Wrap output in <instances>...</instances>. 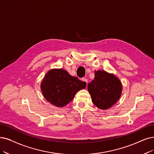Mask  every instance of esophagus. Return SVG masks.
I'll use <instances>...</instances> for the list:
<instances>
[{
	"label": "esophagus",
	"instance_id": "esophagus-1",
	"mask_svg": "<svg viewBox=\"0 0 154 154\" xmlns=\"http://www.w3.org/2000/svg\"><path fill=\"white\" fill-rule=\"evenodd\" d=\"M82 80L83 82H85V83H87V82H88V79H87V78H82Z\"/></svg>",
	"mask_w": 154,
	"mask_h": 154
}]
</instances>
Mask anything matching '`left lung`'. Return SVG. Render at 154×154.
Returning a JSON list of instances; mask_svg holds the SVG:
<instances>
[{
	"instance_id": "obj_1",
	"label": "left lung",
	"mask_w": 154,
	"mask_h": 154,
	"mask_svg": "<svg viewBox=\"0 0 154 154\" xmlns=\"http://www.w3.org/2000/svg\"><path fill=\"white\" fill-rule=\"evenodd\" d=\"M122 89L119 79L104 71H95L94 80L88 84L92 102L103 110L114 105L121 97Z\"/></svg>"
}]
</instances>
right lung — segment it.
<instances>
[{"instance_id":"add662e5","label":"right lung","mask_w":154,"mask_h":154,"mask_svg":"<svg viewBox=\"0 0 154 154\" xmlns=\"http://www.w3.org/2000/svg\"><path fill=\"white\" fill-rule=\"evenodd\" d=\"M87 83L73 77L66 70L56 69L49 71L41 84V90L45 99L52 105L63 107L75 97L76 92L85 88Z\"/></svg>"}]
</instances>
